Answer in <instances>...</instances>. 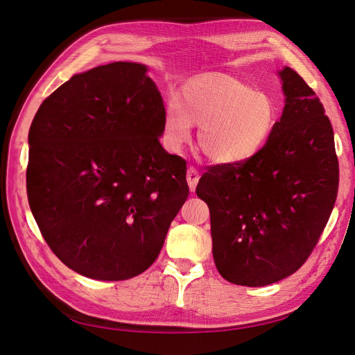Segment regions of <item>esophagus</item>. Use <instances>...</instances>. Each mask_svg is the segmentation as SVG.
Returning <instances> with one entry per match:
<instances>
[{
    "instance_id": "1",
    "label": "esophagus",
    "mask_w": 355,
    "mask_h": 355,
    "mask_svg": "<svg viewBox=\"0 0 355 355\" xmlns=\"http://www.w3.org/2000/svg\"><path fill=\"white\" fill-rule=\"evenodd\" d=\"M187 184H189V189L192 190V192H195V189H196V184H198V181H199V172H198V169H195L193 166H190L189 169H187Z\"/></svg>"
}]
</instances>
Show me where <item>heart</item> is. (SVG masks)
Returning <instances> with one entry per match:
<instances>
[{
    "label": "heart",
    "instance_id": "heart-1",
    "mask_svg": "<svg viewBox=\"0 0 355 355\" xmlns=\"http://www.w3.org/2000/svg\"><path fill=\"white\" fill-rule=\"evenodd\" d=\"M279 118L268 94L253 91L241 80L207 73L181 87L177 100L163 112L162 138L171 150H180L199 127L198 145L214 165L246 163L266 147Z\"/></svg>",
    "mask_w": 355,
    "mask_h": 355
}]
</instances>
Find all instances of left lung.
<instances>
[{"mask_svg": "<svg viewBox=\"0 0 355 355\" xmlns=\"http://www.w3.org/2000/svg\"><path fill=\"white\" fill-rule=\"evenodd\" d=\"M285 107L266 147L246 163L216 165L196 195L210 208L213 258L231 284L266 286L311 255L338 196L333 127L315 91L279 71Z\"/></svg>", "mask_w": 355, "mask_h": 355, "instance_id": "1", "label": "left lung"}]
</instances>
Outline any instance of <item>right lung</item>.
<instances>
[{"instance_id": "1", "label": "right lung", "mask_w": 355, "mask_h": 355, "mask_svg": "<svg viewBox=\"0 0 355 355\" xmlns=\"http://www.w3.org/2000/svg\"><path fill=\"white\" fill-rule=\"evenodd\" d=\"M139 62L71 76L30 127L26 192L61 262L85 277L147 270L189 196L186 160L160 145L163 100Z\"/></svg>"}]
</instances>
